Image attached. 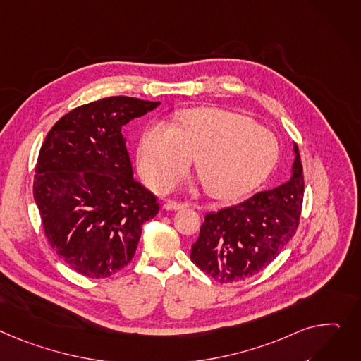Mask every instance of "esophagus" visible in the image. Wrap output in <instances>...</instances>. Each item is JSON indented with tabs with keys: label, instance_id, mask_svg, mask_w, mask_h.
Returning a JSON list of instances; mask_svg holds the SVG:
<instances>
[{
	"label": "esophagus",
	"instance_id": "esophagus-1",
	"mask_svg": "<svg viewBox=\"0 0 361 361\" xmlns=\"http://www.w3.org/2000/svg\"><path fill=\"white\" fill-rule=\"evenodd\" d=\"M164 209H165V210H181V209H184V204L177 203V202H173V200H165Z\"/></svg>",
	"mask_w": 361,
	"mask_h": 361
}]
</instances>
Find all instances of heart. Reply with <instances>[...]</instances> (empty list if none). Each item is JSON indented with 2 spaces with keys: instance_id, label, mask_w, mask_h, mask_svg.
Returning <instances> with one entry per match:
<instances>
[{
  "instance_id": "b5f03b06",
  "label": "heart",
  "mask_w": 361,
  "mask_h": 361,
  "mask_svg": "<svg viewBox=\"0 0 361 361\" xmlns=\"http://www.w3.org/2000/svg\"><path fill=\"white\" fill-rule=\"evenodd\" d=\"M139 171L154 190H170L196 158L204 191L216 199L245 193L277 161L276 136L243 114L202 107L184 111L176 126L154 122L137 143Z\"/></svg>"
}]
</instances>
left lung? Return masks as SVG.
I'll use <instances>...</instances> for the list:
<instances>
[{"mask_svg": "<svg viewBox=\"0 0 361 361\" xmlns=\"http://www.w3.org/2000/svg\"><path fill=\"white\" fill-rule=\"evenodd\" d=\"M290 180L248 200L204 216L190 258L221 283L245 280L266 269L295 235L303 203V168L295 145Z\"/></svg>", "mask_w": 361, "mask_h": 361, "instance_id": "8db88e82", "label": "left lung"}]
</instances>
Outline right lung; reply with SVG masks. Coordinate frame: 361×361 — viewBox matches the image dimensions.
Masks as SVG:
<instances>
[{"label":"right lung","mask_w":361,"mask_h":361,"mask_svg":"<svg viewBox=\"0 0 361 361\" xmlns=\"http://www.w3.org/2000/svg\"><path fill=\"white\" fill-rule=\"evenodd\" d=\"M159 102L107 97L61 117L46 135L33 196L47 241L77 273L104 279L132 261L142 225L159 210L133 178L122 126Z\"/></svg>","instance_id":"right-lung-1"}]
</instances>
